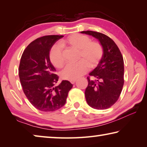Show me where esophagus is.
<instances>
[{
	"mask_svg": "<svg viewBox=\"0 0 147 147\" xmlns=\"http://www.w3.org/2000/svg\"><path fill=\"white\" fill-rule=\"evenodd\" d=\"M76 80H71L70 82H71V83L72 84H74V83L76 82Z\"/></svg>",
	"mask_w": 147,
	"mask_h": 147,
	"instance_id": "obj_1",
	"label": "esophagus"
}]
</instances>
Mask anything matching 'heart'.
I'll return each instance as SVG.
<instances>
[{"instance_id":"heart-1","label":"heart","mask_w":147,"mask_h":147,"mask_svg":"<svg viewBox=\"0 0 147 147\" xmlns=\"http://www.w3.org/2000/svg\"><path fill=\"white\" fill-rule=\"evenodd\" d=\"M70 48L78 51L76 63L68 64L61 72V77L65 80H73L84 75L89 70V67H94L99 63L104 54V49L100 43L91 41L86 35L74 34L62 42ZM51 63L57 68H61L65 64L63 49L60 44H55L49 53Z\"/></svg>"}]
</instances>
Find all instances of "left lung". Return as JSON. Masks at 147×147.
Returning <instances> with one entry per match:
<instances>
[{
  "label": "left lung",
  "instance_id": "obj_1",
  "mask_svg": "<svg viewBox=\"0 0 147 147\" xmlns=\"http://www.w3.org/2000/svg\"><path fill=\"white\" fill-rule=\"evenodd\" d=\"M81 33L92 36L100 41L104 49L102 58L88 78L85 96L88 104L96 109L110 108L119 98L124 85V60L120 50L106 35L94 31Z\"/></svg>",
  "mask_w": 147,
  "mask_h": 147
}]
</instances>
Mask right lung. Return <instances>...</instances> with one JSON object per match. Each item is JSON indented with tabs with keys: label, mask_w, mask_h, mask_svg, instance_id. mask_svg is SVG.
Instances as JSON below:
<instances>
[{
	"label": "right lung",
	"mask_w": 147,
	"mask_h": 147,
	"mask_svg": "<svg viewBox=\"0 0 147 147\" xmlns=\"http://www.w3.org/2000/svg\"><path fill=\"white\" fill-rule=\"evenodd\" d=\"M63 37L51 35L36 39L27 46L20 61L19 76L24 93L42 111H54L63 107L73 88L68 80L55 86L59 77L49 58L52 47Z\"/></svg>",
	"instance_id": "obj_1"
}]
</instances>
